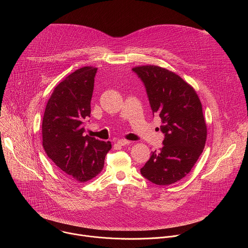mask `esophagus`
I'll list each match as a JSON object with an SVG mask.
<instances>
[{
  "instance_id": "34e87169",
  "label": "esophagus",
  "mask_w": 248,
  "mask_h": 248,
  "mask_svg": "<svg viewBox=\"0 0 248 248\" xmlns=\"http://www.w3.org/2000/svg\"><path fill=\"white\" fill-rule=\"evenodd\" d=\"M129 143H131V141H128V140H125V139L118 140V144L121 145V146H124V145H127Z\"/></svg>"
}]
</instances>
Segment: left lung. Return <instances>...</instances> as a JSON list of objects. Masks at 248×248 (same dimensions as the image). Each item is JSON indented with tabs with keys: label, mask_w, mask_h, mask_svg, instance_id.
Wrapping results in <instances>:
<instances>
[{
	"label": "left lung",
	"mask_w": 248,
	"mask_h": 248,
	"mask_svg": "<svg viewBox=\"0 0 248 248\" xmlns=\"http://www.w3.org/2000/svg\"><path fill=\"white\" fill-rule=\"evenodd\" d=\"M132 72L143 82L153 116L161 118L163 147L151 152L140 169L157 186L174 184L190 171L203 152L207 127L201 102L194 89L178 75L157 65H142Z\"/></svg>",
	"instance_id": "1"
}]
</instances>
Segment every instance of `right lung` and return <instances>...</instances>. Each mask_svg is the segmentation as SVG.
<instances>
[{
  "mask_svg": "<svg viewBox=\"0 0 248 248\" xmlns=\"http://www.w3.org/2000/svg\"><path fill=\"white\" fill-rule=\"evenodd\" d=\"M97 67L84 66L60 82L52 93L42 123L43 147L64 173L79 183L96 176L112 148L110 141L84 135L90 117Z\"/></svg>",
  "mask_w": 248,
  "mask_h": 248,
  "instance_id": "obj_1",
  "label": "right lung"
}]
</instances>
